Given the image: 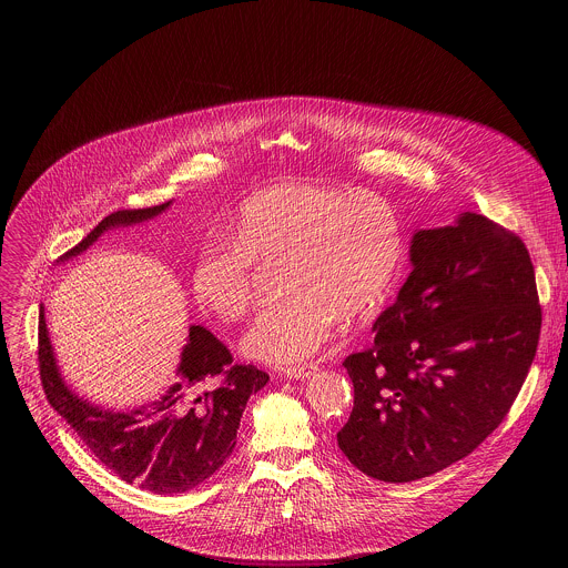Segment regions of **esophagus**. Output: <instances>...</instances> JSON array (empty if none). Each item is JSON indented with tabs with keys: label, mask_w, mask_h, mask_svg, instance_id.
Instances as JSON below:
<instances>
[{
	"label": "esophagus",
	"mask_w": 568,
	"mask_h": 568,
	"mask_svg": "<svg viewBox=\"0 0 568 568\" xmlns=\"http://www.w3.org/2000/svg\"><path fill=\"white\" fill-rule=\"evenodd\" d=\"M316 371V366H290V368H285V371H281V377H287V379H305V377H310L312 373Z\"/></svg>",
	"instance_id": "34e87169"
}]
</instances>
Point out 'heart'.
<instances>
[{
  "instance_id": "obj_1",
  "label": "heart",
  "mask_w": 568,
  "mask_h": 568,
  "mask_svg": "<svg viewBox=\"0 0 568 568\" xmlns=\"http://www.w3.org/2000/svg\"><path fill=\"white\" fill-rule=\"evenodd\" d=\"M233 247L202 252L193 270L197 301L222 321L247 316L258 272L281 270L287 294L242 339L250 359L294 366L331 342L339 318L373 314L404 258L399 222L375 193L326 184H283L245 200L231 226Z\"/></svg>"
}]
</instances>
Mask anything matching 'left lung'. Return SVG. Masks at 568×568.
<instances>
[{
  "label": "left lung",
  "instance_id": "obj_1",
  "mask_svg": "<svg viewBox=\"0 0 568 568\" xmlns=\"http://www.w3.org/2000/svg\"><path fill=\"white\" fill-rule=\"evenodd\" d=\"M412 274L346 357L355 407L337 434L377 480L409 483L460 460L506 418L535 359L541 307L524 242L478 213L418 229Z\"/></svg>",
  "mask_w": 568,
  "mask_h": 568
}]
</instances>
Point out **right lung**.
<instances>
[{"label": "right lung", "instance_id": "obj_1", "mask_svg": "<svg viewBox=\"0 0 568 568\" xmlns=\"http://www.w3.org/2000/svg\"><path fill=\"white\" fill-rule=\"evenodd\" d=\"M173 204L116 211L58 263L85 254L114 229L148 222ZM40 377L51 407L83 445L119 478L154 495H180L213 476L235 447L247 402L270 375L256 366H231V353L204 326H189L178 377L161 397L132 409H105L80 397L62 377L40 305Z\"/></svg>", "mask_w": 568, "mask_h": 568}]
</instances>
